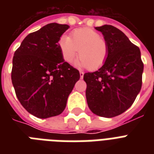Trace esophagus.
Wrapping results in <instances>:
<instances>
[{
  "label": "esophagus",
  "mask_w": 154,
  "mask_h": 154,
  "mask_svg": "<svg viewBox=\"0 0 154 154\" xmlns=\"http://www.w3.org/2000/svg\"><path fill=\"white\" fill-rule=\"evenodd\" d=\"M80 77H81V78H83V77H84V72H82V71H81V72H80Z\"/></svg>",
  "instance_id": "1"
}]
</instances>
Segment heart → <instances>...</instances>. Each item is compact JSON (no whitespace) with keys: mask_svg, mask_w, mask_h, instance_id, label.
Segmentation results:
<instances>
[{"mask_svg":"<svg viewBox=\"0 0 154 154\" xmlns=\"http://www.w3.org/2000/svg\"><path fill=\"white\" fill-rule=\"evenodd\" d=\"M63 59L71 63L79 51L80 57L75 61L78 68L96 69L107 59L109 48L106 41L97 31L89 28L73 30L70 37L62 36L58 42Z\"/></svg>","mask_w":154,"mask_h":154,"instance_id":"heart-1","label":"heart"}]
</instances>
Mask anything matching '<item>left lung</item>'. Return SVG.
<instances>
[{"label": "left lung", "mask_w": 154, "mask_h": 154, "mask_svg": "<svg viewBox=\"0 0 154 154\" xmlns=\"http://www.w3.org/2000/svg\"><path fill=\"white\" fill-rule=\"evenodd\" d=\"M95 29L104 36L109 53L97 71L84 74L85 95L94 114L109 118L133 105L141 89L144 65L139 48L124 32L109 25Z\"/></svg>", "instance_id": "left-lung-1"}]
</instances>
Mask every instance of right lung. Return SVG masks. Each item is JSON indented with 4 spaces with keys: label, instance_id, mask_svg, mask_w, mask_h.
Returning a JSON list of instances; mask_svg holds the SVG:
<instances>
[{
    "label": "right lung",
    "instance_id": "right-lung-1",
    "mask_svg": "<svg viewBox=\"0 0 154 154\" xmlns=\"http://www.w3.org/2000/svg\"><path fill=\"white\" fill-rule=\"evenodd\" d=\"M68 25L50 23L28 35L14 53L11 73L16 95L28 112L39 118L60 114L79 71L65 62L58 46Z\"/></svg>",
    "mask_w": 154,
    "mask_h": 154
}]
</instances>
